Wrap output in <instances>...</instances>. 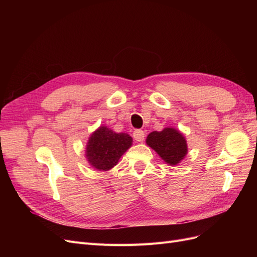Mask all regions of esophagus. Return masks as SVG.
Segmentation results:
<instances>
[{"label":"esophagus","instance_id":"obj_1","mask_svg":"<svg viewBox=\"0 0 257 257\" xmlns=\"http://www.w3.org/2000/svg\"><path fill=\"white\" fill-rule=\"evenodd\" d=\"M133 137L137 143H143L145 141V132L142 130H135L133 133Z\"/></svg>","mask_w":257,"mask_h":257}]
</instances>
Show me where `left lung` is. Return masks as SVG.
Here are the masks:
<instances>
[{
	"label": "left lung",
	"mask_w": 257,
	"mask_h": 257,
	"mask_svg": "<svg viewBox=\"0 0 257 257\" xmlns=\"http://www.w3.org/2000/svg\"><path fill=\"white\" fill-rule=\"evenodd\" d=\"M146 144L172 166L179 164L188 153V145L184 136L174 127L152 132L148 135Z\"/></svg>",
	"instance_id": "8db88e82"
}]
</instances>
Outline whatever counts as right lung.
Returning a JSON list of instances; mask_svg holds the SVG:
<instances>
[{"mask_svg": "<svg viewBox=\"0 0 257 257\" xmlns=\"http://www.w3.org/2000/svg\"><path fill=\"white\" fill-rule=\"evenodd\" d=\"M133 139L126 133H115L107 126H99L91 134L85 148V158L96 170L111 169L132 146Z\"/></svg>", "mask_w": 257, "mask_h": 257, "instance_id": "add662e5", "label": "right lung"}]
</instances>
